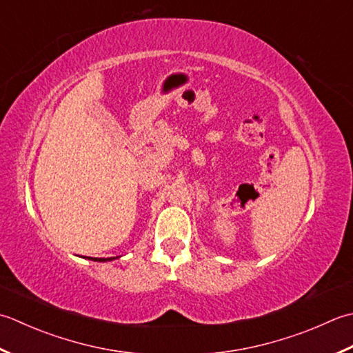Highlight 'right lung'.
I'll return each mask as SVG.
<instances>
[{"mask_svg":"<svg viewBox=\"0 0 353 353\" xmlns=\"http://www.w3.org/2000/svg\"><path fill=\"white\" fill-rule=\"evenodd\" d=\"M116 259H119V256L117 257H108V259H105V257H91L90 261H94V262H110V261H116Z\"/></svg>","mask_w":353,"mask_h":353,"instance_id":"obj_1","label":"right lung"}]
</instances>
